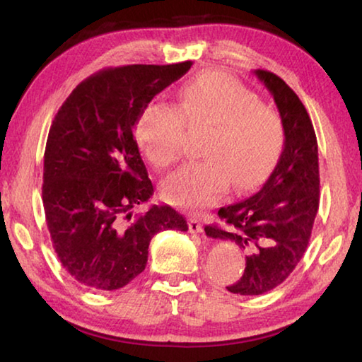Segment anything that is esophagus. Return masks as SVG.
<instances>
[{"label": "esophagus", "mask_w": 362, "mask_h": 362, "mask_svg": "<svg viewBox=\"0 0 362 362\" xmlns=\"http://www.w3.org/2000/svg\"><path fill=\"white\" fill-rule=\"evenodd\" d=\"M188 228L192 233H201V231H203V223H201L199 218L192 217L188 220Z\"/></svg>", "instance_id": "obj_1"}]
</instances>
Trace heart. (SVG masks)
Listing matches in <instances>:
<instances>
[{
  "mask_svg": "<svg viewBox=\"0 0 362 362\" xmlns=\"http://www.w3.org/2000/svg\"><path fill=\"white\" fill-rule=\"evenodd\" d=\"M185 121L211 127L203 156L168 177L163 198L182 209L201 211L223 198L233 183L247 192L265 182L286 142L284 121L254 90L223 71H206L182 86L180 107L155 100L137 122V140L155 168L180 159Z\"/></svg>",
  "mask_w": 362,
  "mask_h": 362,
  "instance_id": "heart-1",
  "label": "heart"
}]
</instances>
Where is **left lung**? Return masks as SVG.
I'll return each instance as SVG.
<instances>
[{"label": "left lung", "instance_id": "obj_1", "mask_svg": "<svg viewBox=\"0 0 362 362\" xmlns=\"http://www.w3.org/2000/svg\"><path fill=\"white\" fill-rule=\"evenodd\" d=\"M284 121L286 142L263 187L241 203L222 207L226 228L207 225V236L247 250L243 278L226 289L260 296L284 283L308 246L320 207V163L313 122L302 100L278 75L255 70Z\"/></svg>", "mask_w": 362, "mask_h": 362}]
</instances>
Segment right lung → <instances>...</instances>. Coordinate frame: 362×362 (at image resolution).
I'll list each match as a JSON object with an SVG mask.
<instances>
[{"label": "right lung", "mask_w": 362, "mask_h": 362, "mask_svg": "<svg viewBox=\"0 0 362 362\" xmlns=\"http://www.w3.org/2000/svg\"><path fill=\"white\" fill-rule=\"evenodd\" d=\"M192 65L100 70L73 89L52 121L42 174L46 223L60 263L89 289L129 284L145 269L156 233L188 230L170 206L132 217L153 194L134 129L153 97Z\"/></svg>", "instance_id": "right-lung-1"}]
</instances>
